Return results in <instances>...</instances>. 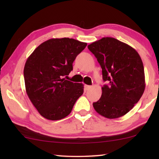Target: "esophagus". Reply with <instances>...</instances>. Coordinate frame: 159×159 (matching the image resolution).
<instances>
[{"label":"esophagus","mask_w":159,"mask_h":159,"mask_svg":"<svg viewBox=\"0 0 159 159\" xmlns=\"http://www.w3.org/2000/svg\"><path fill=\"white\" fill-rule=\"evenodd\" d=\"M91 88V85H85V89L86 90H88Z\"/></svg>","instance_id":"1"}]
</instances>
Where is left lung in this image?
<instances>
[{
  "label": "left lung",
  "instance_id": "8db88e82",
  "mask_svg": "<svg viewBox=\"0 0 159 159\" xmlns=\"http://www.w3.org/2000/svg\"><path fill=\"white\" fill-rule=\"evenodd\" d=\"M102 69L104 81L100 99L94 102L102 116L117 118L133 108L145 89L144 66L138 52L128 44L111 37L88 45Z\"/></svg>",
  "mask_w": 159,
  "mask_h": 159
}]
</instances>
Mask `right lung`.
Segmentation results:
<instances>
[{
  "instance_id": "1",
  "label": "right lung",
  "mask_w": 159,
  "mask_h": 159,
  "mask_svg": "<svg viewBox=\"0 0 159 159\" xmlns=\"http://www.w3.org/2000/svg\"><path fill=\"white\" fill-rule=\"evenodd\" d=\"M86 43L73 39H51L34 50L24 69L26 92L42 116L60 120L71 113L83 93L82 83L65 80Z\"/></svg>"
}]
</instances>
